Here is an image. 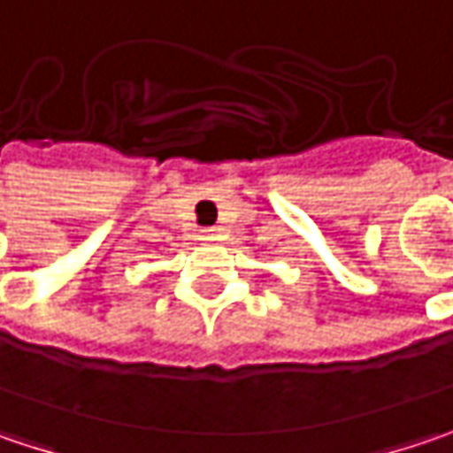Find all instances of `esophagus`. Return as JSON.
I'll list each match as a JSON object with an SVG mask.
<instances>
[{"label":"esophagus","instance_id":"obj_1","mask_svg":"<svg viewBox=\"0 0 453 453\" xmlns=\"http://www.w3.org/2000/svg\"><path fill=\"white\" fill-rule=\"evenodd\" d=\"M200 238L202 241H207V243H212V241H220V238H223V233H220V227H204Z\"/></svg>","mask_w":453,"mask_h":453}]
</instances>
